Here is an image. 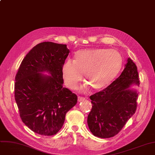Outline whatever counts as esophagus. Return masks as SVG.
I'll return each mask as SVG.
<instances>
[{
    "label": "esophagus",
    "mask_w": 155,
    "mask_h": 155,
    "mask_svg": "<svg viewBox=\"0 0 155 155\" xmlns=\"http://www.w3.org/2000/svg\"><path fill=\"white\" fill-rule=\"evenodd\" d=\"M85 100V98L84 97H82V96H78V102H82Z\"/></svg>",
    "instance_id": "obj_1"
}]
</instances>
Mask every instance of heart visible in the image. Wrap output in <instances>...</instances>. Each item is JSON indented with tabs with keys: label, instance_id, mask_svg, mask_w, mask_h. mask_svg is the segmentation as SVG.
<instances>
[{
	"label": "heart",
	"instance_id": "obj_1",
	"mask_svg": "<svg viewBox=\"0 0 155 155\" xmlns=\"http://www.w3.org/2000/svg\"><path fill=\"white\" fill-rule=\"evenodd\" d=\"M123 64V57L115 50L95 48L79 50L74 61L68 59L64 63L63 78L68 88L74 89L84 73L88 85L94 90H100L117 77Z\"/></svg>",
	"mask_w": 155,
	"mask_h": 155
}]
</instances>
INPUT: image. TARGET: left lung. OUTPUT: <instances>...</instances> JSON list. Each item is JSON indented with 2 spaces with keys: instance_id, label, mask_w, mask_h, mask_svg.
<instances>
[{
  "instance_id": "1",
  "label": "left lung",
  "mask_w": 155,
  "mask_h": 155,
  "mask_svg": "<svg viewBox=\"0 0 155 155\" xmlns=\"http://www.w3.org/2000/svg\"><path fill=\"white\" fill-rule=\"evenodd\" d=\"M136 64L129 58L120 75L104 90L90 97L92 108L87 123L92 133L109 138L117 134L135 113L138 94L130 89L140 85Z\"/></svg>"
}]
</instances>
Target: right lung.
Returning a JSON list of instances; mask_svg holds the SVG:
<instances>
[{"instance_id":"add662e5","label":"right lung","mask_w":155,"mask_h":155,"mask_svg":"<svg viewBox=\"0 0 155 155\" xmlns=\"http://www.w3.org/2000/svg\"><path fill=\"white\" fill-rule=\"evenodd\" d=\"M69 53L67 45L38 44L24 57L15 75L14 97L20 117L39 134H56L77 102V95L63 87L62 67ZM43 71L51 75L44 76Z\"/></svg>"}]
</instances>
